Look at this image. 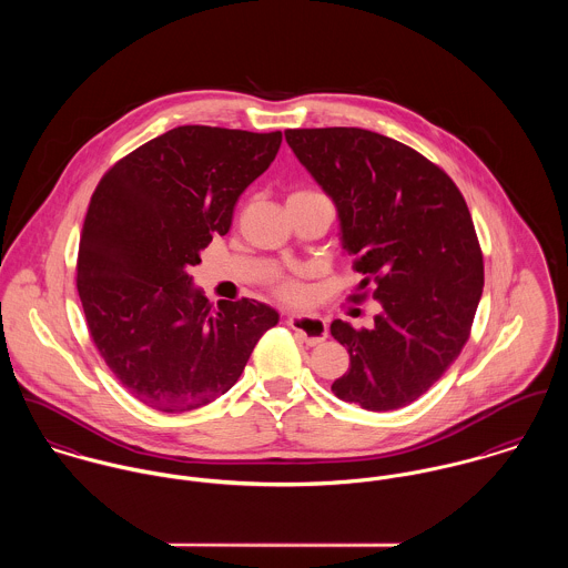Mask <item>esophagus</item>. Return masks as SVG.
Instances as JSON below:
<instances>
[{
	"instance_id": "obj_1",
	"label": "esophagus",
	"mask_w": 568,
	"mask_h": 568,
	"mask_svg": "<svg viewBox=\"0 0 568 568\" xmlns=\"http://www.w3.org/2000/svg\"><path fill=\"white\" fill-rule=\"evenodd\" d=\"M286 324L291 325L306 345H320L327 338V325L320 317H306V315H291L286 320Z\"/></svg>"
}]
</instances>
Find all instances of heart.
Returning <instances> with one entry per match:
<instances>
[{
	"label": "heart",
	"mask_w": 568,
	"mask_h": 568,
	"mask_svg": "<svg viewBox=\"0 0 568 568\" xmlns=\"http://www.w3.org/2000/svg\"><path fill=\"white\" fill-rule=\"evenodd\" d=\"M275 293L284 300V302H291V304H302L306 300V288L293 280V277H282L275 282Z\"/></svg>",
	"instance_id": "heart-1"
}]
</instances>
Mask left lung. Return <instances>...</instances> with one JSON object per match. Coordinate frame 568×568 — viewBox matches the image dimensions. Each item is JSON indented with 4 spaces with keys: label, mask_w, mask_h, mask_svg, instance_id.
Segmentation results:
<instances>
[{
    "label": "left lung",
    "mask_w": 568,
    "mask_h": 568,
    "mask_svg": "<svg viewBox=\"0 0 568 568\" xmlns=\"http://www.w3.org/2000/svg\"><path fill=\"white\" fill-rule=\"evenodd\" d=\"M295 158L334 201L343 248L363 275L354 304L381 302L374 327L334 320L349 369L336 398L394 410L424 396L470 336L484 255L453 179L405 144L354 126L288 129Z\"/></svg>",
    "instance_id": "obj_1"
}]
</instances>
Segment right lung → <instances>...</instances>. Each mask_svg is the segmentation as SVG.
Segmentation results:
<instances>
[{
    "label": "right lung",
    "mask_w": 568,
    "mask_h": 568,
    "mask_svg": "<svg viewBox=\"0 0 568 568\" xmlns=\"http://www.w3.org/2000/svg\"><path fill=\"white\" fill-rule=\"evenodd\" d=\"M282 131L176 126L111 165L82 225L77 288L89 334L142 405L183 413L230 392L280 315L255 300L212 308L192 266L232 227L239 196Z\"/></svg>",
    "instance_id": "add662e5"
}]
</instances>
